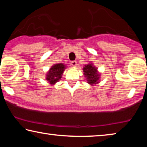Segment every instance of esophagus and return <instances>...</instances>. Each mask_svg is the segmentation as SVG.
<instances>
[{"mask_svg": "<svg viewBox=\"0 0 147 147\" xmlns=\"http://www.w3.org/2000/svg\"><path fill=\"white\" fill-rule=\"evenodd\" d=\"M71 64V65L73 66V67H76V65H77L76 61H72Z\"/></svg>", "mask_w": 147, "mask_h": 147, "instance_id": "esophagus-1", "label": "esophagus"}]
</instances>
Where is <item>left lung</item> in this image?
Here are the masks:
<instances>
[{
	"label": "left lung",
	"instance_id": "1",
	"mask_svg": "<svg viewBox=\"0 0 147 147\" xmlns=\"http://www.w3.org/2000/svg\"><path fill=\"white\" fill-rule=\"evenodd\" d=\"M83 69L84 74H85L88 82L91 85L97 84L99 80V74L96 68L93 67L92 63H89Z\"/></svg>",
	"mask_w": 147,
	"mask_h": 147
}]
</instances>
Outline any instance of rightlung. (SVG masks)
Here are the masks:
<instances>
[{"instance_id":"right-lung-1","label":"right lung","mask_w":147,"mask_h":147,"mask_svg":"<svg viewBox=\"0 0 147 147\" xmlns=\"http://www.w3.org/2000/svg\"><path fill=\"white\" fill-rule=\"evenodd\" d=\"M65 66L63 63L54 65L47 74L46 80L52 85L58 82L61 78V75L65 70Z\"/></svg>"}]
</instances>
